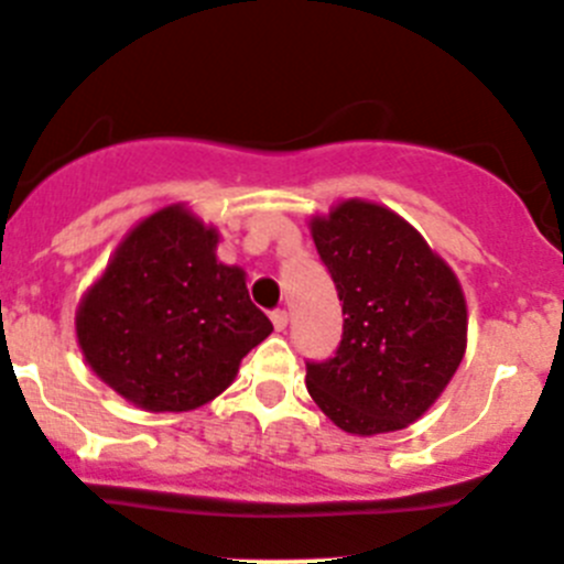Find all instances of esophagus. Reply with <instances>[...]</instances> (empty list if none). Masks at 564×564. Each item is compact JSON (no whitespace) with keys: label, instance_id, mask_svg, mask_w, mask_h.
I'll list each match as a JSON object with an SVG mask.
<instances>
[{"label":"esophagus","instance_id":"34e87169","mask_svg":"<svg viewBox=\"0 0 564 564\" xmlns=\"http://www.w3.org/2000/svg\"><path fill=\"white\" fill-rule=\"evenodd\" d=\"M271 323H274L276 332H284V326H288V312L274 310V312H271Z\"/></svg>","mask_w":564,"mask_h":564}]
</instances>
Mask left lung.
I'll list each match as a JSON object with an SVG mask.
<instances>
[{"label": "left lung", "instance_id": "obj_1", "mask_svg": "<svg viewBox=\"0 0 564 564\" xmlns=\"http://www.w3.org/2000/svg\"><path fill=\"white\" fill-rule=\"evenodd\" d=\"M312 238L345 321L334 356L306 361V389L345 433L400 431L436 403L464 359L460 284L381 205L348 199L312 221Z\"/></svg>", "mask_w": 564, "mask_h": 564}]
</instances>
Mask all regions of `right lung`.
I'll return each mask as SVG.
<instances>
[{"mask_svg": "<svg viewBox=\"0 0 564 564\" xmlns=\"http://www.w3.org/2000/svg\"><path fill=\"white\" fill-rule=\"evenodd\" d=\"M219 236L183 208L133 227L76 312L95 376L148 411H188L225 392L274 326Z\"/></svg>", "mask_w": 564, "mask_h": 564, "instance_id": "add662e5", "label": "right lung"}]
</instances>
